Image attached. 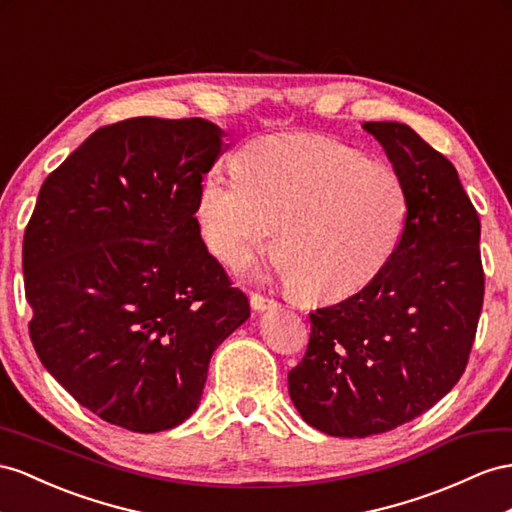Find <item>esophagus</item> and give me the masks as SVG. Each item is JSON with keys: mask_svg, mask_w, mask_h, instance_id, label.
I'll return each mask as SVG.
<instances>
[{"mask_svg": "<svg viewBox=\"0 0 512 512\" xmlns=\"http://www.w3.org/2000/svg\"><path fill=\"white\" fill-rule=\"evenodd\" d=\"M277 300H272V298H266V296H261V294H251V307L255 309V311H266V309H277Z\"/></svg>", "mask_w": 512, "mask_h": 512, "instance_id": "esophagus-1", "label": "esophagus"}]
</instances>
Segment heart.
Here are the masks:
<instances>
[{
  "mask_svg": "<svg viewBox=\"0 0 512 512\" xmlns=\"http://www.w3.org/2000/svg\"><path fill=\"white\" fill-rule=\"evenodd\" d=\"M238 162L209 170L196 201L203 238L225 264L242 266L277 231L272 261L281 277L307 296L339 298L374 281L396 255L409 190L393 164L311 134L255 140Z\"/></svg>",
  "mask_w": 512,
  "mask_h": 512,
  "instance_id": "b5f03b06",
  "label": "heart"
}]
</instances>
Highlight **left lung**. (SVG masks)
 <instances>
[{"label": "left lung", "instance_id": "obj_1", "mask_svg": "<svg viewBox=\"0 0 512 512\" xmlns=\"http://www.w3.org/2000/svg\"><path fill=\"white\" fill-rule=\"evenodd\" d=\"M363 129L400 170L409 222L374 281L309 313L307 352L287 374L300 417L348 439L411 422L458 383L484 298L480 218L452 162L404 123Z\"/></svg>", "mask_w": 512, "mask_h": 512}]
</instances>
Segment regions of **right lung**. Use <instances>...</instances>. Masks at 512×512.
I'll list each match as a JSON object with an SVG mask.
<instances>
[{"mask_svg": "<svg viewBox=\"0 0 512 512\" xmlns=\"http://www.w3.org/2000/svg\"><path fill=\"white\" fill-rule=\"evenodd\" d=\"M222 136L205 119L136 116L90 134L38 192L23 238L32 344L110 424L179 426L214 350L251 316L194 216Z\"/></svg>", "mask_w": 512, "mask_h": 512, "instance_id": "add662e5", "label": "right lung"}]
</instances>
